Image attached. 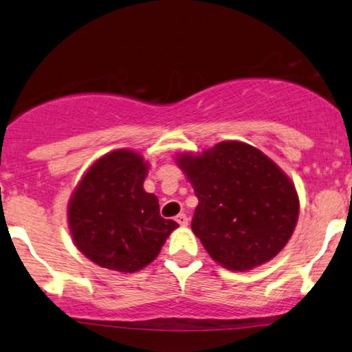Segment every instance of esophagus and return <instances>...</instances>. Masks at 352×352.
Instances as JSON below:
<instances>
[{
	"instance_id": "obj_1",
	"label": "esophagus",
	"mask_w": 352,
	"mask_h": 352,
	"mask_svg": "<svg viewBox=\"0 0 352 352\" xmlns=\"http://www.w3.org/2000/svg\"><path fill=\"white\" fill-rule=\"evenodd\" d=\"M176 221H177V225H179V226H187V223H189V218H187L184 213H179V215L176 217Z\"/></svg>"
}]
</instances>
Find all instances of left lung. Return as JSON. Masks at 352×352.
<instances>
[{"instance_id": "obj_1", "label": "left lung", "mask_w": 352, "mask_h": 352, "mask_svg": "<svg viewBox=\"0 0 352 352\" xmlns=\"http://www.w3.org/2000/svg\"><path fill=\"white\" fill-rule=\"evenodd\" d=\"M175 158L199 199L192 231L217 263L248 272L281 252L298 223L299 197L272 158L239 140Z\"/></svg>"}]
</instances>
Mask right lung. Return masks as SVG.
<instances>
[{
  "label": "right lung",
  "instance_id": "add662e5",
  "mask_svg": "<svg viewBox=\"0 0 352 352\" xmlns=\"http://www.w3.org/2000/svg\"><path fill=\"white\" fill-rule=\"evenodd\" d=\"M148 163L131 148L95 160L67 202L76 248L98 267L134 273L152 263L177 223L160 217L158 199L145 192Z\"/></svg>",
  "mask_w": 352,
  "mask_h": 352
}]
</instances>
